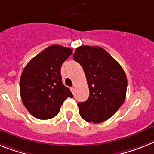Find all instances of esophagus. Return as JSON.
Wrapping results in <instances>:
<instances>
[{
    "label": "esophagus",
    "mask_w": 154,
    "mask_h": 154,
    "mask_svg": "<svg viewBox=\"0 0 154 154\" xmlns=\"http://www.w3.org/2000/svg\"><path fill=\"white\" fill-rule=\"evenodd\" d=\"M70 90H71V91H72V93H73V94H74L75 88H74V87H72V88H70Z\"/></svg>",
    "instance_id": "obj_1"
}]
</instances>
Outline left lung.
I'll return each mask as SVG.
<instances>
[{"instance_id": "obj_1", "label": "left lung", "mask_w": 154, "mask_h": 154, "mask_svg": "<svg viewBox=\"0 0 154 154\" xmlns=\"http://www.w3.org/2000/svg\"><path fill=\"white\" fill-rule=\"evenodd\" d=\"M73 59L83 67L89 88L88 99L77 103L81 117L95 124L106 121L125 100L128 81L123 68L98 46L77 48Z\"/></svg>"}]
</instances>
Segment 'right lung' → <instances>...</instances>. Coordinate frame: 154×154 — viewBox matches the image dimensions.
Returning <instances> with one entry per match:
<instances>
[{"label": "right lung", "mask_w": 154, "mask_h": 154, "mask_svg": "<svg viewBox=\"0 0 154 154\" xmlns=\"http://www.w3.org/2000/svg\"><path fill=\"white\" fill-rule=\"evenodd\" d=\"M73 51L53 45L28 63L20 77L22 101L30 114L41 120L55 117L63 101L73 98L70 90L63 84L60 69Z\"/></svg>", "instance_id": "obj_1"}]
</instances>
